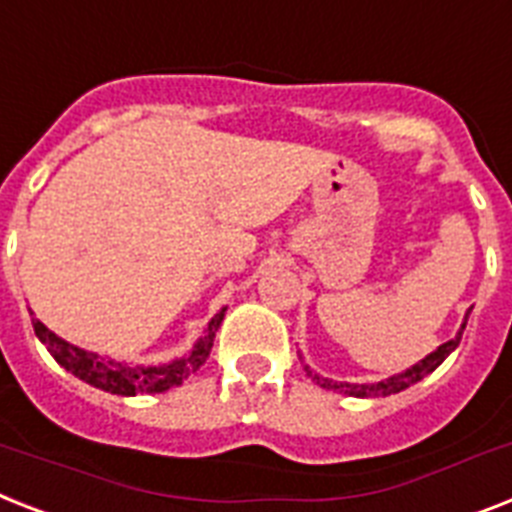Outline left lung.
<instances>
[{
    "mask_svg": "<svg viewBox=\"0 0 512 512\" xmlns=\"http://www.w3.org/2000/svg\"><path fill=\"white\" fill-rule=\"evenodd\" d=\"M465 323H468V313H465V321H463V326H460V331L455 339L439 344V347H436L431 355L423 357L421 363L410 365L407 371L397 373V376H392V378H386V381H376V384H344V381H331V378L318 376V373L310 371V365H305V371H307V376L313 378L315 384H321L323 389H334V392L350 394V397H389V394L402 392V389H407V386L418 384L423 376L434 373L436 368H439V365L447 360V355H450V352L460 344V339H463V331H465Z\"/></svg>",
    "mask_w": 512,
    "mask_h": 512,
    "instance_id": "left-lung-1",
    "label": "left lung"
}]
</instances>
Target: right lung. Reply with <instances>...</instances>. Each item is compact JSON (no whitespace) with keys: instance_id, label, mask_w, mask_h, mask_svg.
<instances>
[{"instance_id":"right-lung-1","label":"right lung","mask_w":512,"mask_h":512,"mask_svg":"<svg viewBox=\"0 0 512 512\" xmlns=\"http://www.w3.org/2000/svg\"><path fill=\"white\" fill-rule=\"evenodd\" d=\"M226 315V307L215 315L213 321L207 323L205 336L194 344V350L189 352L181 360H173V363L165 365H128L118 363V360H110V357H99L97 352H86L81 347H73L70 342L60 339V336L49 331L41 321L33 318V331L41 339V344L47 347L49 355L57 360V363L70 371L76 378L86 381V384L97 386L102 392L120 394V397H136V394H157L168 392L170 386L184 384L191 373L199 371V365L205 363L210 350H213L215 331L220 328V321Z\"/></svg>"}]
</instances>
